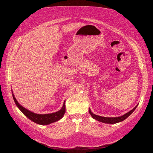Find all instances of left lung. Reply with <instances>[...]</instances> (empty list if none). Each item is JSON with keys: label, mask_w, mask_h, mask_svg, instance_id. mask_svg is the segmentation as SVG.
<instances>
[{"label": "left lung", "mask_w": 153, "mask_h": 153, "mask_svg": "<svg viewBox=\"0 0 153 153\" xmlns=\"http://www.w3.org/2000/svg\"><path fill=\"white\" fill-rule=\"evenodd\" d=\"M137 105H137L132 110H131L128 113H126L125 114L123 115L122 116L117 117H105L99 116H97V115H96V114H93L90 110H89V112H90V114H91V116L93 117V119H96V120H98L99 122H103V123H105L114 124V123H116L122 122V121L124 120L125 119H126L129 116H130L131 114L134 112V111L136 110V108H137Z\"/></svg>", "instance_id": "8db88e82"}]
</instances>
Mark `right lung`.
<instances>
[{
	"instance_id": "add662e5",
	"label": "right lung",
	"mask_w": 153,
	"mask_h": 153,
	"mask_svg": "<svg viewBox=\"0 0 153 153\" xmlns=\"http://www.w3.org/2000/svg\"><path fill=\"white\" fill-rule=\"evenodd\" d=\"M13 99L14 100L15 103L16 104L17 106L19 108V110L24 113L28 119H30L33 122L40 124V125H48L51 123L55 122L61 118L63 117V115L65 113V101L63 103V106L61 110L59 111L51 113V114H37L28 111L27 109L24 108L22 106H21L16 100L14 94H13Z\"/></svg>"
}]
</instances>
